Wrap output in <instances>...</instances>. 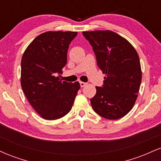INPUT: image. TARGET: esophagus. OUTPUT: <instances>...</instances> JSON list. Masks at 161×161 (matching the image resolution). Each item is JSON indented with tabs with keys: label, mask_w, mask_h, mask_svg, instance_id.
<instances>
[{
	"label": "esophagus",
	"mask_w": 161,
	"mask_h": 161,
	"mask_svg": "<svg viewBox=\"0 0 161 161\" xmlns=\"http://www.w3.org/2000/svg\"><path fill=\"white\" fill-rule=\"evenodd\" d=\"M79 83H80V86H81V87H84V86H86V82H79Z\"/></svg>",
	"instance_id": "1"
}]
</instances>
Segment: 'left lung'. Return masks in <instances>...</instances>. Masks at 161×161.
<instances>
[{
    "label": "left lung",
    "mask_w": 161,
    "mask_h": 161,
    "mask_svg": "<svg viewBox=\"0 0 161 161\" xmlns=\"http://www.w3.org/2000/svg\"><path fill=\"white\" fill-rule=\"evenodd\" d=\"M92 46L104 77L91 98L92 108L108 119L123 117L133 108L142 82L139 57L125 38L110 30L82 32Z\"/></svg>",
    "instance_id": "left-lung-1"
}]
</instances>
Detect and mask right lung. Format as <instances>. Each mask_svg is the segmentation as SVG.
<instances>
[{
    "label": "right lung",
    "instance_id": "right-lung-1",
    "mask_svg": "<svg viewBox=\"0 0 161 161\" xmlns=\"http://www.w3.org/2000/svg\"><path fill=\"white\" fill-rule=\"evenodd\" d=\"M76 32H46L37 36L24 51L21 86L35 110L54 120L68 114L80 88L79 82L62 81L57 74L67 62V51Z\"/></svg>",
    "mask_w": 161,
    "mask_h": 161
}]
</instances>
